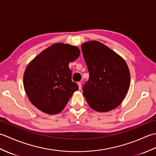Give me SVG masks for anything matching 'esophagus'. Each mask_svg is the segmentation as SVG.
Segmentation results:
<instances>
[{
    "label": "esophagus",
    "mask_w": 156,
    "mask_h": 156,
    "mask_svg": "<svg viewBox=\"0 0 156 156\" xmlns=\"http://www.w3.org/2000/svg\"><path fill=\"white\" fill-rule=\"evenodd\" d=\"M78 88H79V90H81V88H82V83L80 82H78Z\"/></svg>",
    "instance_id": "esophagus-1"
}]
</instances>
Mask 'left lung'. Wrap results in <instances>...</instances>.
Instances as JSON below:
<instances>
[{
	"label": "left lung",
	"mask_w": 156,
	"mask_h": 156,
	"mask_svg": "<svg viewBox=\"0 0 156 156\" xmlns=\"http://www.w3.org/2000/svg\"><path fill=\"white\" fill-rule=\"evenodd\" d=\"M82 54L89 72L83 95L89 106L98 112L117 107L130 85V72L125 61L102 43H83Z\"/></svg>",
	"instance_id": "obj_1"
}]
</instances>
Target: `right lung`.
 Here are the masks:
<instances>
[{"label": "right lung", "mask_w": 156, "mask_h": 156, "mask_svg": "<svg viewBox=\"0 0 156 156\" xmlns=\"http://www.w3.org/2000/svg\"><path fill=\"white\" fill-rule=\"evenodd\" d=\"M76 46L58 43L41 52L29 63L23 84L29 101L39 110L49 115L60 112L78 84L72 81L69 63L80 55Z\"/></svg>", "instance_id": "add662e5"}]
</instances>
